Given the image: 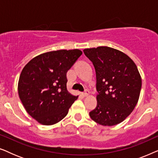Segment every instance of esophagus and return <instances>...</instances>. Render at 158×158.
Here are the masks:
<instances>
[{
  "instance_id": "1",
  "label": "esophagus",
  "mask_w": 158,
  "mask_h": 158,
  "mask_svg": "<svg viewBox=\"0 0 158 158\" xmlns=\"http://www.w3.org/2000/svg\"><path fill=\"white\" fill-rule=\"evenodd\" d=\"M88 94H89V91H88V90H86L84 93H82V95H83V96H87Z\"/></svg>"
}]
</instances>
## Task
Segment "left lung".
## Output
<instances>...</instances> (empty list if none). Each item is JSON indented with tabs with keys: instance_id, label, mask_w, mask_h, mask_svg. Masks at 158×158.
<instances>
[{
	"instance_id": "left-lung-1",
	"label": "left lung",
	"mask_w": 158,
	"mask_h": 158,
	"mask_svg": "<svg viewBox=\"0 0 158 158\" xmlns=\"http://www.w3.org/2000/svg\"><path fill=\"white\" fill-rule=\"evenodd\" d=\"M83 52L95 68L98 93L90 118L103 126L119 124L139 100L142 79L137 65L126 54L109 47L85 49Z\"/></svg>"
}]
</instances>
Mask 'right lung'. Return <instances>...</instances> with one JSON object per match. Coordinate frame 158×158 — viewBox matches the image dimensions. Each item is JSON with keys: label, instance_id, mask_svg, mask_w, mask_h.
<instances>
[{"label": "right lung", "instance_id": "right-lung-1", "mask_svg": "<svg viewBox=\"0 0 158 158\" xmlns=\"http://www.w3.org/2000/svg\"><path fill=\"white\" fill-rule=\"evenodd\" d=\"M82 53L77 49L48 52L23 68L18 84L19 98L27 113L39 123L59 122L77 98L67 89V72Z\"/></svg>", "mask_w": 158, "mask_h": 158}]
</instances>
